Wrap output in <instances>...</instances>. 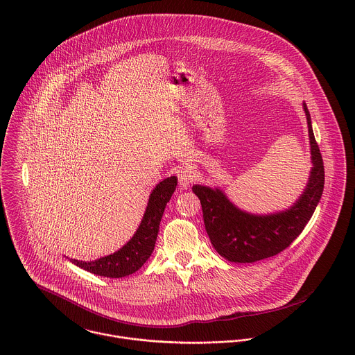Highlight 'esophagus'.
Masks as SVG:
<instances>
[{
	"label": "esophagus",
	"mask_w": 355,
	"mask_h": 355,
	"mask_svg": "<svg viewBox=\"0 0 355 355\" xmlns=\"http://www.w3.org/2000/svg\"><path fill=\"white\" fill-rule=\"evenodd\" d=\"M178 179H179V186L182 189H187L196 180V173H194V171L184 168L178 172Z\"/></svg>",
	"instance_id": "34e87169"
}]
</instances>
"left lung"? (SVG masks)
Masks as SVG:
<instances>
[{
  "instance_id": "1",
  "label": "left lung",
  "mask_w": 355,
  "mask_h": 355,
  "mask_svg": "<svg viewBox=\"0 0 355 355\" xmlns=\"http://www.w3.org/2000/svg\"><path fill=\"white\" fill-rule=\"evenodd\" d=\"M304 106L311 169L304 193L288 209L254 214L231 202L220 189L202 184L193 186L194 194L202 205L205 230L214 250L231 262H255L283 252L304 231L311 218L324 190V164L318 145L314 139L311 119L306 103Z\"/></svg>"
}]
</instances>
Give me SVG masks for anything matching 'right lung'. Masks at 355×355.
Masks as SVG:
<instances>
[{
    "mask_svg": "<svg viewBox=\"0 0 355 355\" xmlns=\"http://www.w3.org/2000/svg\"><path fill=\"white\" fill-rule=\"evenodd\" d=\"M176 186L178 178L171 176L153 189L138 230L121 249L94 261L71 259L72 263L90 273L112 279H120L135 273L152 255L159 230V221Z\"/></svg>",
    "mask_w": 355,
    "mask_h": 355,
    "instance_id": "right-lung-1",
    "label": "right lung"
}]
</instances>
